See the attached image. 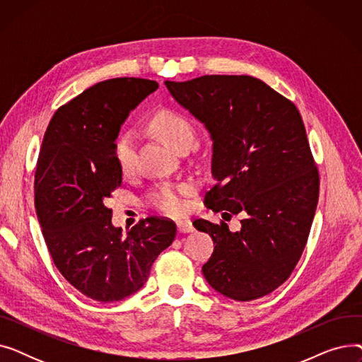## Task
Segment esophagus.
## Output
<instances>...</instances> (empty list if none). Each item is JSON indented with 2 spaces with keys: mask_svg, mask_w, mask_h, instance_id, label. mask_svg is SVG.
Here are the masks:
<instances>
[{
  "mask_svg": "<svg viewBox=\"0 0 362 362\" xmlns=\"http://www.w3.org/2000/svg\"><path fill=\"white\" fill-rule=\"evenodd\" d=\"M176 224H177L179 233H192L195 230L191 220H179Z\"/></svg>",
  "mask_w": 362,
  "mask_h": 362,
  "instance_id": "esophagus-1",
  "label": "esophagus"
}]
</instances>
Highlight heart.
<instances>
[{"label":"heart","mask_w":362,"mask_h":362,"mask_svg":"<svg viewBox=\"0 0 362 362\" xmlns=\"http://www.w3.org/2000/svg\"><path fill=\"white\" fill-rule=\"evenodd\" d=\"M151 129L177 151L189 146L194 141L195 129L185 114L175 110L157 111L149 120ZM114 158L122 173L129 175L135 168L136 142L130 132H122L114 141ZM191 191L187 185H160L146 195V204L165 214H177L185 210V197Z\"/></svg>","instance_id":"b5f03b06"}]
</instances>
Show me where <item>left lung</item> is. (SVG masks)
<instances>
[{"label": "left lung", "mask_w": 362, "mask_h": 362, "mask_svg": "<svg viewBox=\"0 0 362 362\" xmlns=\"http://www.w3.org/2000/svg\"><path fill=\"white\" fill-rule=\"evenodd\" d=\"M165 86L213 139L216 183L205 206L223 218L243 216L239 232L223 220L194 221L216 243L204 277L235 300L272 293L296 267L318 202V170L296 105L245 74H206Z\"/></svg>", "instance_id": "left-lung-1"}]
</instances>
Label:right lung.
I'll list each match as a JSON object with an SVG mask.
<instances>
[{
    "mask_svg": "<svg viewBox=\"0 0 362 362\" xmlns=\"http://www.w3.org/2000/svg\"><path fill=\"white\" fill-rule=\"evenodd\" d=\"M157 88L139 78L100 82L57 110L44 135L35 171L36 216L57 270L93 300L138 292L176 238V224L164 217H148L123 235L107 206L122 185L114 141L129 112Z\"/></svg>",
    "mask_w": 362,
    "mask_h": 362,
    "instance_id": "right-lung-1",
    "label": "right lung"
}]
</instances>
